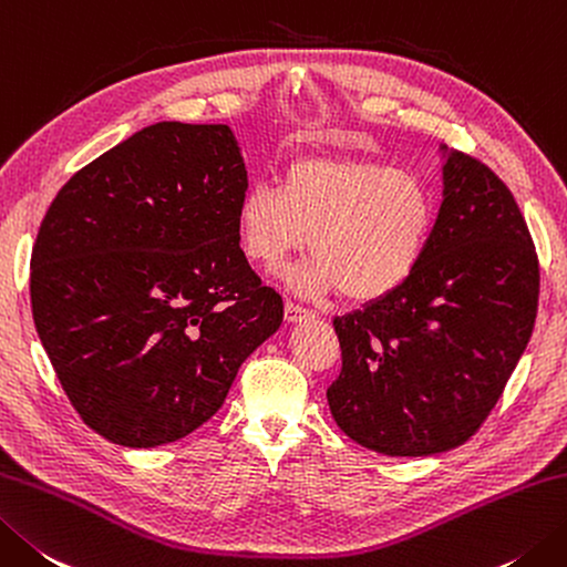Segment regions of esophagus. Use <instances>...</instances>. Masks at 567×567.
Instances as JSON below:
<instances>
[{
  "instance_id": "34e87169",
  "label": "esophagus",
  "mask_w": 567,
  "mask_h": 567,
  "mask_svg": "<svg viewBox=\"0 0 567 567\" xmlns=\"http://www.w3.org/2000/svg\"><path fill=\"white\" fill-rule=\"evenodd\" d=\"M307 317H312V312H309L307 307H302L299 302H292V299H287L285 302V319L287 321H302Z\"/></svg>"
}]
</instances>
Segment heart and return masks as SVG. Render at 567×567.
I'll use <instances>...</instances> for the list:
<instances>
[{
    "label": "heart",
    "mask_w": 567,
    "mask_h": 567,
    "mask_svg": "<svg viewBox=\"0 0 567 567\" xmlns=\"http://www.w3.org/2000/svg\"><path fill=\"white\" fill-rule=\"evenodd\" d=\"M435 228V198L415 174L375 159L305 157L280 186L252 184L238 204L243 252L277 268L309 244L317 258L290 275L305 292L379 302L413 277Z\"/></svg>",
    "instance_id": "b5f03b06"
}]
</instances>
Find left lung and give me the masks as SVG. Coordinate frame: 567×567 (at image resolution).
Segmentation results:
<instances>
[{
    "label": "left lung",
    "mask_w": 567,
    "mask_h": 567,
    "mask_svg": "<svg viewBox=\"0 0 567 567\" xmlns=\"http://www.w3.org/2000/svg\"><path fill=\"white\" fill-rule=\"evenodd\" d=\"M538 290L536 246L514 194L472 154H450L413 277L334 319L341 371L327 401L339 430L388 457L464 445L526 349Z\"/></svg>",
    "instance_id": "obj_1"
}]
</instances>
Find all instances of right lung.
Wrapping results in <instances>:
<instances>
[{
	"instance_id": "right-lung-1",
	"label": "right lung",
	"mask_w": 567,
	"mask_h": 567,
	"mask_svg": "<svg viewBox=\"0 0 567 567\" xmlns=\"http://www.w3.org/2000/svg\"><path fill=\"white\" fill-rule=\"evenodd\" d=\"M246 164L228 125L157 122L78 169L31 250V312L75 413L157 447L224 405L282 324L240 250Z\"/></svg>"
}]
</instances>
